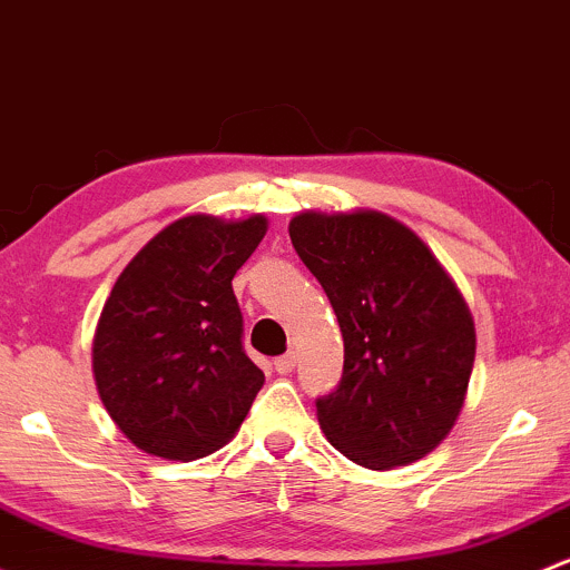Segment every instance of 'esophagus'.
Listing matches in <instances>:
<instances>
[{
	"mask_svg": "<svg viewBox=\"0 0 570 570\" xmlns=\"http://www.w3.org/2000/svg\"><path fill=\"white\" fill-rule=\"evenodd\" d=\"M295 352H286V355H281L278 361H275V371H278V374H292V371H295Z\"/></svg>",
	"mask_w": 570,
	"mask_h": 570,
	"instance_id": "obj_1",
	"label": "esophagus"
}]
</instances>
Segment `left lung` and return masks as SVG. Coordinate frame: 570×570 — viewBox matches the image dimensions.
Instances as JSON below:
<instances>
[{"label":"left lung","instance_id":"8db88e82","mask_svg":"<svg viewBox=\"0 0 570 570\" xmlns=\"http://www.w3.org/2000/svg\"><path fill=\"white\" fill-rule=\"evenodd\" d=\"M289 237L344 338L338 391L316 401L325 436L368 470L423 459L456 426L475 363L459 286L410 226L376 209H305Z\"/></svg>","mask_w":570,"mask_h":570}]
</instances>
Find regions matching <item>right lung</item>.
<instances>
[{
  "label": "right lung",
  "instance_id": "add662e5",
  "mask_svg": "<svg viewBox=\"0 0 570 570\" xmlns=\"http://www.w3.org/2000/svg\"><path fill=\"white\" fill-rule=\"evenodd\" d=\"M265 215H185L119 273L92 338L98 395L136 448L194 461L243 426L262 368L243 350L232 278L262 237Z\"/></svg>",
  "mask_w": 570,
  "mask_h": 570
}]
</instances>
